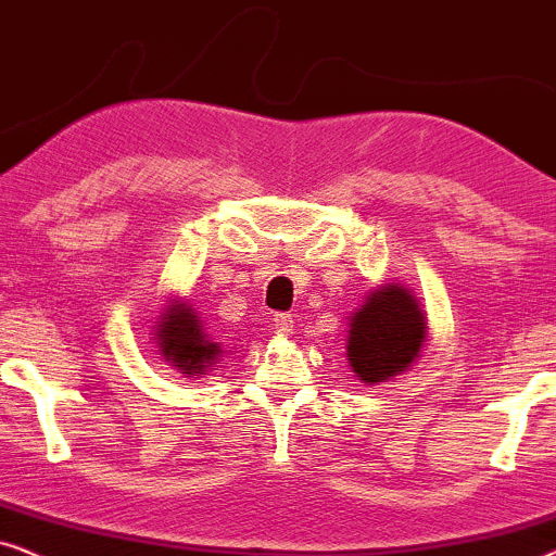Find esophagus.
<instances>
[{
  "instance_id": "1",
  "label": "esophagus",
  "mask_w": 556,
  "mask_h": 556,
  "mask_svg": "<svg viewBox=\"0 0 556 556\" xmlns=\"http://www.w3.org/2000/svg\"><path fill=\"white\" fill-rule=\"evenodd\" d=\"M274 330H277L279 336H292L294 315H290V313H277V315H274Z\"/></svg>"
}]
</instances>
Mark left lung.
Listing matches in <instances>:
<instances>
[{
	"label": "left lung",
	"instance_id": "1",
	"mask_svg": "<svg viewBox=\"0 0 556 556\" xmlns=\"http://www.w3.org/2000/svg\"><path fill=\"white\" fill-rule=\"evenodd\" d=\"M425 338L427 323L417 300L404 287L387 285L351 317L348 361L361 381L371 387L409 368Z\"/></svg>",
	"mask_w": 556,
	"mask_h": 556
}]
</instances>
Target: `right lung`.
Returning a JSON list of instances; mask_svg holds the SVG:
<instances>
[{
	"label": "right lung",
	"mask_w": 556,
	"mask_h": 556,
	"mask_svg": "<svg viewBox=\"0 0 556 556\" xmlns=\"http://www.w3.org/2000/svg\"><path fill=\"white\" fill-rule=\"evenodd\" d=\"M162 355L182 374H201L220 353L218 343H211L198 315L188 305H173L160 323Z\"/></svg>",
	"instance_id": "1"
}]
</instances>
